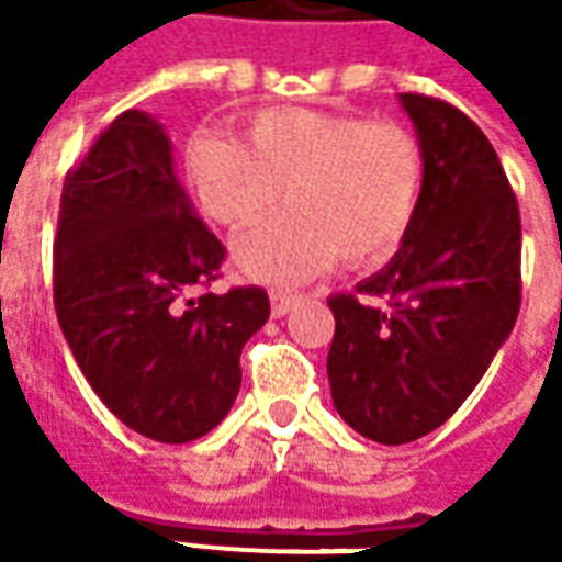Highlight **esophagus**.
<instances>
[{"label":"esophagus","instance_id":"obj_1","mask_svg":"<svg viewBox=\"0 0 562 562\" xmlns=\"http://www.w3.org/2000/svg\"><path fill=\"white\" fill-rule=\"evenodd\" d=\"M294 301H297L294 294L273 292V294H270V316H273V318L285 316V313H289V310L294 306Z\"/></svg>","mask_w":562,"mask_h":562}]
</instances>
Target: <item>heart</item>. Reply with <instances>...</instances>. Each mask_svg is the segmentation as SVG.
Wrapping results in <instances>:
<instances>
[{
  "instance_id": "heart-1",
  "label": "heart",
  "mask_w": 562,
  "mask_h": 562,
  "mask_svg": "<svg viewBox=\"0 0 562 562\" xmlns=\"http://www.w3.org/2000/svg\"><path fill=\"white\" fill-rule=\"evenodd\" d=\"M198 204L228 228L289 210L246 232L234 261L249 280L289 289L330 268L391 258L418 216L424 156L397 123L328 111H265L244 140L201 132L186 147Z\"/></svg>"
}]
</instances>
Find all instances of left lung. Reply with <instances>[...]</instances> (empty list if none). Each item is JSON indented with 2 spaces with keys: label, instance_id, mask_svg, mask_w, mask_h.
Segmentation results:
<instances>
[{
  "label": "left lung",
  "instance_id": "obj_1",
  "mask_svg": "<svg viewBox=\"0 0 562 562\" xmlns=\"http://www.w3.org/2000/svg\"><path fill=\"white\" fill-rule=\"evenodd\" d=\"M424 156L413 228L355 294L328 297L330 397L382 446L427 436L458 413L515 328L520 213L491 140L454 104L403 92Z\"/></svg>",
  "mask_w": 562,
  "mask_h": 562
}]
</instances>
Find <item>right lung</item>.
<instances>
[{"label":"right lung","mask_w":562,"mask_h":562,"mask_svg":"<svg viewBox=\"0 0 562 562\" xmlns=\"http://www.w3.org/2000/svg\"><path fill=\"white\" fill-rule=\"evenodd\" d=\"M222 258L161 123L116 116L63 186L54 304L92 391L147 439L210 434L240 391V352L270 304L258 285L189 297L216 280Z\"/></svg>","instance_id":"add662e5"}]
</instances>
